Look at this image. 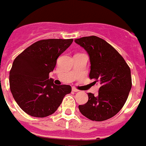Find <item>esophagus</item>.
I'll use <instances>...</instances> for the list:
<instances>
[{
  "label": "esophagus",
  "instance_id": "esophagus-1",
  "mask_svg": "<svg viewBox=\"0 0 146 146\" xmlns=\"http://www.w3.org/2000/svg\"><path fill=\"white\" fill-rule=\"evenodd\" d=\"M72 91H73V92H78L79 90H78V89H76V88L72 87Z\"/></svg>",
  "mask_w": 146,
  "mask_h": 146
}]
</instances>
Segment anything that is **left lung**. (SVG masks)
<instances>
[{
	"label": "left lung",
	"instance_id": "8db88e82",
	"mask_svg": "<svg viewBox=\"0 0 146 146\" xmlns=\"http://www.w3.org/2000/svg\"><path fill=\"white\" fill-rule=\"evenodd\" d=\"M90 56V78L101 85L98 95L89 92V100L79 110L96 121H104L117 114L127 99L132 86L131 69L122 56L105 40L96 36L74 40Z\"/></svg>",
	"mask_w": 146,
	"mask_h": 146
}]
</instances>
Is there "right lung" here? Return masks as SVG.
Wrapping results in <instances>:
<instances>
[{
    "instance_id": "right-lung-1",
    "label": "right lung",
    "mask_w": 146,
    "mask_h": 146,
    "mask_svg": "<svg viewBox=\"0 0 146 146\" xmlns=\"http://www.w3.org/2000/svg\"><path fill=\"white\" fill-rule=\"evenodd\" d=\"M73 42L72 38L38 41L25 49L13 61L9 72V87L23 111L33 117L51 115L72 92L69 85L57 86L49 73L56 60Z\"/></svg>"
}]
</instances>
